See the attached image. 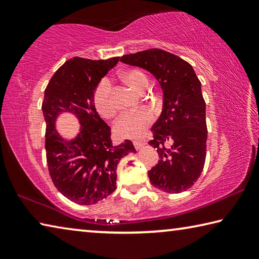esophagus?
I'll use <instances>...</instances> for the list:
<instances>
[{
    "label": "esophagus",
    "instance_id": "1",
    "mask_svg": "<svg viewBox=\"0 0 259 259\" xmlns=\"http://www.w3.org/2000/svg\"><path fill=\"white\" fill-rule=\"evenodd\" d=\"M134 145L136 150H140V148H143V146L145 145V143L142 142V140H136V142H134Z\"/></svg>",
    "mask_w": 259,
    "mask_h": 259
}]
</instances>
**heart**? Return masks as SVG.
I'll use <instances>...</instances> for the list:
<instances>
[{
    "mask_svg": "<svg viewBox=\"0 0 259 259\" xmlns=\"http://www.w3.org/2000/svg\"><path fill=\"white\" fill-rule=\"evenodd\" d=\"M121 81L135 93L142 95L148 87V78L138 69H126L120 74ZM94 104L97 112L105 119H111L116 113L115 105L112 97V87L107 78H103L94 93ZM153 115L147 109L125 113L114 125V131L121 138L137 139L145 134L151 125Z\"/></svg>",
    "mask_w": 259,
    "mask_h": 259,
    "instance_id": "1",
    "label": "heart"
}]
</instances>
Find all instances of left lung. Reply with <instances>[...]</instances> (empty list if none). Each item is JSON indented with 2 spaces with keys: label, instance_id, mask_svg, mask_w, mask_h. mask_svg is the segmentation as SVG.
I'll return each instance as SVG.
<instances>
[{
  "label": "left lung",
  "instance_id": "8db88e82",
  "mask_svg": "<svg viewBox=\"0 0 259 259\" xmlns=\"http://www.w3.org/2000/svg\"><path fill=\"white\" fill-rule=\"evenodd\" d=\"M120 61L150 72L163 94L161 115L152 126L154 139L148 143L160 156L148 171L152 185L165 193L187 191L202 172L207 153L201 82L187 61L161 49L125 55Z\"/></svg>",
  "mask_w": 259,
  "mask_h": 259
}]
</instances>
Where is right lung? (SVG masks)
<instances>
[{"mask_svg": "<svg viewBox=\"0 0 259 259\" xmlns=\"http://www.w3.org/2000/svg\"><path fill=\"white\" fill-rule=\"evenodd\" d=\"M119 59L74 57L58 68L45 91L42 112L50 176L61 194L81 205L98 203L112 194L120 160L136 153L130 140L117 147L112 145L111 128L94 104L96 87ZM65 112L75 117L80 125L73 139H64L56 130V121Z\"/></svg>", "mask_w": 259, "mask_h": 259, "instance_id": "obj_1", "label": "right lung"}]
</instances>
